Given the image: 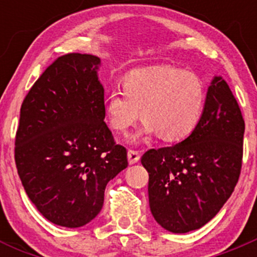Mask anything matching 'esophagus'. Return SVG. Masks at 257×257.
<instances>
[{
    "label": "esophagus",
    "mask_w": 257,
    "mask_h": 257,
    "mask_svg": "<svg viewBox=\"0 0 257 257\" xmlns=\"http://www.w3.org/2000/svg\"><path fill=\"white\" fill-rule=\"evenodd\" d=\"M141 159V155H139V152L137 150H128V162L129 164H136V163L139 162Z\"/></svg>",
    "instance_id": "34e87169"
}]
</instances>
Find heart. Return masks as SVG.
Instances as JSON below:
<instances>
[{
	"label": "heart",
	"instance_id": "b5f03b06",
	"mask_svg": "<svg viewBox=\"0 0 257 257\" xmlns=\"http://www.w3.org/2000/svg\"><path fill=\"white\" fill-rule=\"evenodd\" d=\"M205 107V87L196 74L172 66L138 69L124 79V92L113 89L105 102V115L116 133H126L142 119L144 126L131 142L158 134L165 143L190 137Z\"/></svg>",
	"mask_w": 257,
	"mask_h": 257
}]
</instances>
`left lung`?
Wrapping results in <instances>:
<instances>
[{
    "label": "left lung",
    "mask_w": 257,
    "mask_h": 257,
    "mask_svg": "<svg viewBox=\"0 0 257 257\" xmlns=\"http://www.w3.org/2000/svg\"><path fill=\"white\" fill-rule=\"evenodd\" d=\"M245 121L227 83L214 77L194 133L142 157L149 173V206L158 224L175 234L200 229L234 191L242 164Z\"/></svg>",
    "instance_id": "obj_1"
}]
</instances>
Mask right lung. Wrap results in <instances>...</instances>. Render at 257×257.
<instances>
[{"label": "right lung", "instance_id": "1", "mask_svg": "<svg viewBox=\"0 0 257 257\" xmlns=\"http://www.w3.org/2000/svg\"><path fill=\"white\" fill-rule=\"evenodd\" d=\"M100 59L58 57L21 107L15 160L22 185L53 224L80 227L102 210L108 181L128 167L105 124Z\"/></svg>", "mask_w": 257, "mask_h": 257}]
</instances>
